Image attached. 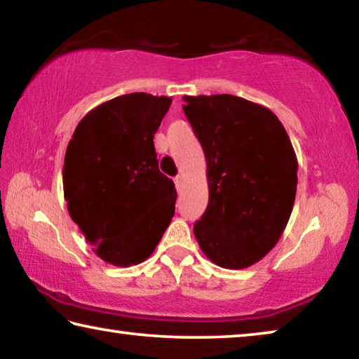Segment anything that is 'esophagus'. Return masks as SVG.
Instances as JSON below:
<instances>
[{"mask_svg": "<svg viewBox=\"0 0 359 359\" xmlns=\"http://www.w3.org/2000/svg\"><path fill=\"white\" fill-rule=\"evenodd\" d=\"M174 184H175V188H177V190L180 191L182 184H184V177H182V175H177V177L174 179Z\"/></svg>", "mask_w": 359, "mask_h": 359, "instance_id": "34e87169", "label": "esophagus"}]
</instances>
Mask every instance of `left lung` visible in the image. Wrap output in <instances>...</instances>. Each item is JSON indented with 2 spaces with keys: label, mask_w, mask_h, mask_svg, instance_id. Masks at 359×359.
Returning a JSON list of instances; mask_svg holds the SVG:
<instances>
[{
  "label": "left lung",
  "mask_w": 359,
  "mask_h": 359,
  "mask_svg": "<svg viewBox=\"0 0 359 359\" xmlns=\"http://www.w3.org/2000/svg\"><path fill=\"white\" fill-rule=\"evenodd\" d=\"M184 101L208 161L209 204L194 238L212 263L244 269L274 248L290 220L297 185L293 145L264 106L233 95Z\"/></svg>",
  "instance_id": "left-lung-1"
}]
</instances>
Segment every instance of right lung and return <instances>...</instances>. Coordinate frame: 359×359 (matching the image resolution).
Masks as SVG:
<instances>
[{"instance_id":"add662e5","label":"right lung","mask_w":359,"mask_h":359,"mask_svg":"<svg viewBox=\"0 0 359 359\" xmlns=\"http://www.w3.org/2000/svg\"><path fill=\"white\" fill-rule=\"evenodd\" d=\"M171 102L149 93L102 102L79 121L66 149L68 212L106 263H142L171 223L177 191L160 172L154 145Z\"/></svg>"}]
</instances>
